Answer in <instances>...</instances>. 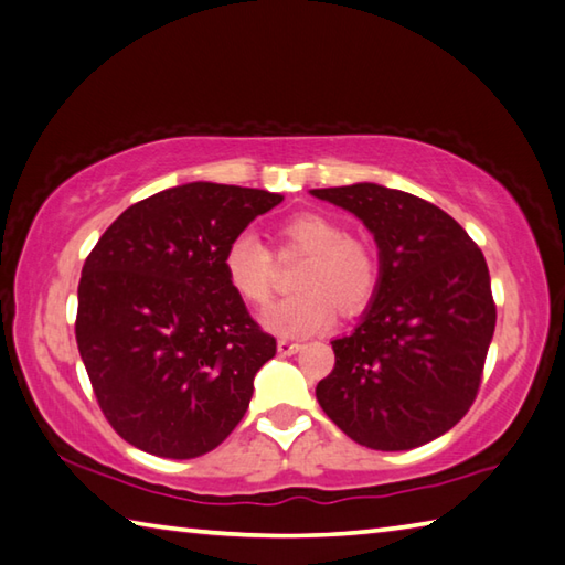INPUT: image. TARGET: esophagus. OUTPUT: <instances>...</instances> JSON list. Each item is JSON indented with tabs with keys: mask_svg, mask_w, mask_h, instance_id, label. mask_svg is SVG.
<instances>
[{
	"mask_svg": "<svg viewBox=\"0 0 565 565\" xmlns=\"http://www.w3.org/2000/svg\"><path fill=\"white\" fill-rule=\"evenodd\" d=\"M276 351H279L281 355H294V353H299V351H301V343H296V341H286V338H281V341L276 343Z\"/></svg>",
	"mask_w": 565,
	"mask_h": 565,
	"instance_id": "1",
	"label": "esophagus"
}]
</instances>
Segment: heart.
Returning <instances> with one entry per match:
<instances>
[{
  "label": "heart",
  "instance_id": "obj_1",
  "mask_svg": "<svg viewBox=\"0 0 565 565\" xmlns=\"http://www.w3.org/2000/svg\"><path fill=\"white\" fill-rule=\"evenodd\" d=\"M281 252L306 254L296 271L299 294L271 303L262 323L279 335H311L333 323L335 306L343 313L363 311L377 289V259L371 247L351 239L326 214L301 212L284 222ZM224 276L244 301L264 306L274 291V256L252 232H242L224 249Z\"/></svg>",
  "mask_w": 565,
  "mask_h": 565
}]
</instances>
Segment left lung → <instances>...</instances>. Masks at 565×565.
I'll return each mask as SVG.
<instances>
[{
  "instance_id": "8db88e82",
  "label": "left lung",
  "mask_w": 565,
  "mask_h": 565,
  "mask_svg": "<svg viewBox=\"0 0 565 565\" xmlns=\"http://www.w3.org/2000/svg\"><path fill=\"white\" fill-rule=\"evenodd\" d=\"M361 220L381 276L361 323L331 341L316 385L323 413L358 445L403 452L452 429L477 397L497 306L484 254L433 202L375 182L311 190Z\"/></svg>"
}]
</instances>
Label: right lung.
Segmentation results:
<instances>
[{
	"instance_id": "right-lung-1",
	"label": "right lung",
	"mask_w": 565,
	"mask_h": 565,
	"mask_svg": "<svg viewBox=\"0 0 565 565\" xmlns=\"http://www.w3.org/2000/svg\"><path fill=\"white\" fill-rule=\"evenodd\" d=\"M284 198L188 182L120 214L78 281L76 343L98 405L142 452L192 459L249 407L274 335L224 276V249Z\"/></svg>"
}]
</instances>
